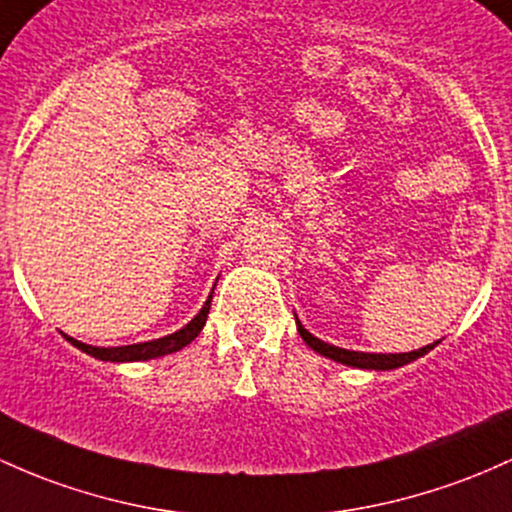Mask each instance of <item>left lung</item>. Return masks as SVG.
Returning <instances> with one entry per match:
<instances>
[{
    "label": "left lung",
    "mask_w": 512,
    "mask_h": 512,
    "mask_svg": "<svg viewBox=\"0 0 512 512\" xmlns=\"http://www.w3.org/2000/svg\"><path fill=\"white\" fill-rule=\"evenodd\" d=\"M294 318H296V313H294ZM296 330H299L303 342H306L313 352H318V355L333 359V362L347 364V367L374 369V372H389V369H398V367H403V364H411L418 357L428 355L432 347L440 345V340H437V342H432V345L420 347V350L398 352V355H391V352L389 355H386V352H355V350H345V347H335V345H330V342H323L320 338H316V335L308 333V330L303 328L299 318H296Z\"/></svg>",
    "instance_id": "obj_1"
}]
</instances>
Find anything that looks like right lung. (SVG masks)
<instances>
[{
  "label": "right lung",
  "instance_id": "right-lung-1",
  "mask_svg": "<svg viewBox=\"0 0 512 512\" xmlns=\"http://www.w3.org/2000/svg\"><path fill=\"white\" fill-rule=\"evenodd\" d=\"M211 296H213V291H211ZM211 296L206 299L204 306H201V311L196 313V316L189 320L184 328H179L177 333H172V335H165V338L136 342V345H121V347H94V345H87V342L70 338V335H65V333L63 335L70 345L77 347V350L87 352L89 357L101 359V362H145V359L165 357V355H172V352H179L182 347H187L189 342H192L196 335L204 330L206 318H209V311H211Z\"/></svg>",
  "mask_w": 512,
  "mask_h": 512
}]
</instances>
